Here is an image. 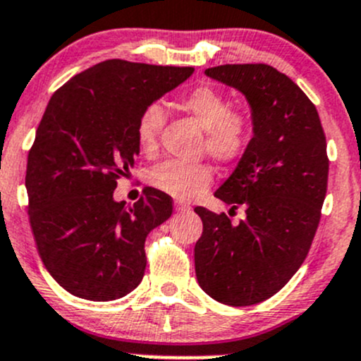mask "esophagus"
I'll return each instance as SVG.
<instances>
[{"mask_svg": "<svg viewBox=\"0 0 361 361\" xmlns=\"http://www.w3.org/2000/svg\"><path fill=\"white\" fill-rule=\"evenodd\" d=\"M173 207H176V212H179V213H184V212L191 210V207H189V204L180 203V201H176V204H173Z\"/></svg>", "mask_w": 361, "mask_h": 361, "instance_id": "1", "label": "esophagus"}]
</instances>
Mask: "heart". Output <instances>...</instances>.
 Listing matches in <instances>:
<instances>
[{
	"mask_svg": "<svg viewBox=\"0 0 361 361\" xmlns=\"http://www.w3.org/2000/svg\"><path fill=\"white\" fill-rule=\"evenodd\" d=\"M179 106L204 130L207 151L220 161H234L246 151L253 137V118L246 110L231 108L226 94L212 86H197L180 96ZM165 110L149 103L135 123V137L142 153H154ZM151 184L177 200H192L212 182V170L204 164L164 161L151 170Z\"/></svg>",
	"mask_w": 361,
	"mask_h": 361,
	"instance_id": "obj_1",
	"label": "heart"
}]
</instances>
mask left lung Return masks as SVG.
Here are the masks:
<instances>
[{"instance_id":"left-lung-1","label":"left lung","mask_w":361,"mask_h":361,"mask_svg":"<svg viewBox=\"0 0 361 361\" xmlns=\"http://www.w3.org/2000/svg\"><path fill=\"white\" fill-rule=\"evenodd\" d=\"M204 73L246 98L253 137L215 191L246 216L232 224L226 213L195 208L203 220L196 279L219 303L257 305L284 288L308 255L327 192V142L315 104L286 73L265 63Z\"/></svg>"}]
</instances>
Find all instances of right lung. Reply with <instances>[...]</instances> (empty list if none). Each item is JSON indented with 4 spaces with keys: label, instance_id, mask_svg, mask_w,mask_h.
<instances>
[{
    "label": "right lung",
    "instance_id": "1",
    "mask_svg": "<svg viewBox=\"0 0 361 361\" xmlns=\"http://www.w3.org/2000/svg\"><path fill=\"white\" fill-rule=\"evenodd\" d=\"M192 72L106 60L49 99L27 160L29 219L42 263L73 296L114 301L142 281L146 235L170 219L172 197L146 188L126 207L114 191L139 154L141 111Z\"/></svg>",
    "mask_w": 361,
    "mask_h": 361
}]
</instances>
